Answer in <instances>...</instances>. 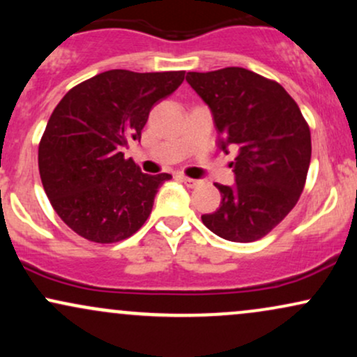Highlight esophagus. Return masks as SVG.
<instances>
[{
    "mask_svg": "<svg viewBox=\"0 0 357 357\" xmlns=\"http://www.w3.org/2000/svg\"><path fill=\"white\" fill-rule=\"evenodd\" d=\"M181 181L186 184L188 188H196V186H199V184H202V179H191V178H186V176H183Z\"/></svg>",
    "mask_w": 357,
    "mask_h": 357,
    "instance_id": "1",
    "label": "esophagus"
}]
</instances>
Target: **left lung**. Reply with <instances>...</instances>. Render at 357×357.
<instances>
[{
    "label": "left lung",
    "mask_w": 357,
    "mask_h": 357,
    "mask_svg": "<svg viewBox=\"0 0 357 357\" xmlns=\"http://www.w3.org/2000/svg\"><path fill=\"white\" fill-rule=\"evenodd\" d=\"M186 82L210 107L221 149H238L235 184H215L221 203L202 216L204 227L238 243L260 240L301 198L312 153L309 126L280 84L247 68L188 72Z\"/></svg>",
    "instance_id": "left-lung-1"
}]
</instances>
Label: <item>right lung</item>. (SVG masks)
<instances>
[{"mask_svg":"<svg viewBox=\"0 0 357 357\" xmlns=\"http://www.w3.org/2000/svg\"><path fill=\"white\" fill-rule=\"evenodd\" d=\"M184 80V72H102L68 90L48 119L38 147L43 190L77 235L114 243L134 235L171 174H144L124 158L141 141L151 109Z\"/></svg>","mask_w":357,"mask_h":357,"instance_id":"add662e5","label":"right lung"}]
</instances>
